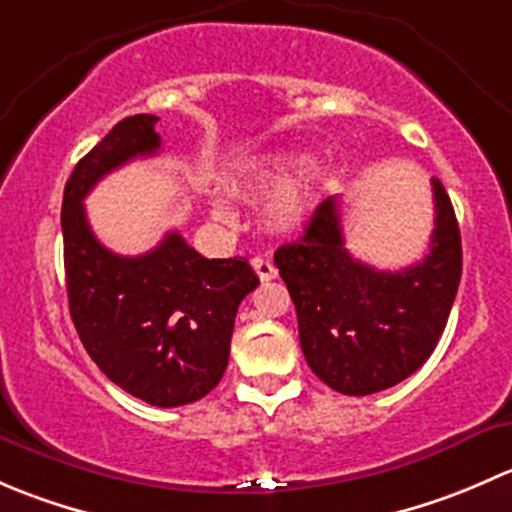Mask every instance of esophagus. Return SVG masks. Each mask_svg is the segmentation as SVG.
I'll return each mask as SVG.
<instances>
[{
	"label": "esophagus",
	"mask_w": 512,
	"mask_h": 512,
	"mask_svg": "<svg viewBox=\"0 0 512 512\" xmlns=\"http://www.w3.org/2000/svg\"><path fill=\"white\" fill-rule=\"evenodd\" d=\"M252 267H255L257 277H260L262 282H270L277 277V267L270 257H255V260H252Z\"/></svg>",
	"instance_id": "1"
}]
</instances>
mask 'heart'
<instances>
[{
  "mask_svg": "<svg viewBox=\"0 0 512 512\" xmlns=\"http://www.w3.org/2000/svg\"><path fill=\"white\" fill-rule=\"evenodd\" d=\"M312 163L304 151H277L245 170L240 188L250 195H272L265 208L267 225L275 232H297L312 220L322 193V173L309 168ZM218 218H230L232 210L223 198L213 200Z\"/></svg>",
  "mask_w": 512,
  "mask_h": 512,
  "instance_id": "b5f03b06",
  "label": "heart"
}]
</instances>
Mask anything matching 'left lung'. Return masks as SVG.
Here are the masks:
<instances>
[{"label":"left lung","instance_id":"8db88e82","mask_svg":"<svg viewBox=\"0 0 512 512\" xmlns=\"http://www.w3.org/2000/svg\"><path fill=\"white\" fill-rule=\"evenodd\" d=\"M431 185V245L406 270H376L349 255L337 198L319 203L304 235L275 252L304 359L339 394L396 386L421 369L446 329L463 272L461 230L443 183L431 178Z\"/></svg>","mask_w":512,"mask_h":512}]
</instances>
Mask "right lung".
Here are the masks:
<instances>
[{
    "mask_svg": "<svg viewBox=\"0 0 512 512\" xmlns=\"http://www.w3.org/2000/svg\"><path fill=\"white\" fill-rule=\"evenodd\" d=\"M156 123L151 113L123 118L76 163L64 188L61 232L71 319L86 352L123 391L170 409L220 384L237 307L260 280L245 257L208 260L178 232L138 257L116 255L96 240L84 198L128 160L156 156Z\"/></svg>",
    "mask_w": 512,
    "mask_h": 512,
    "instance_id": "1",
    "label": "right lung"
}]
</instances>
